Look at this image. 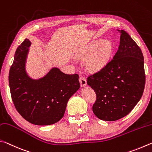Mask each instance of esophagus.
<instances>
[{
    "label": "esophagus",
    "mask_w": 152,
    "mask_h": 152,
    "mask_svg": "<svg viewBox=\"0 0 152 152\" xmlns=\"http://www.w3.org/2000/svg\"><path fill=\"white\" fill-rule=\"evenodd\" d=\"M79 81H80V84L81 87H84L87 85V80L85 77L81 76L80 77H79Z\"/></svg>",
    "instance_id": "34e87169"
}]
</instances>
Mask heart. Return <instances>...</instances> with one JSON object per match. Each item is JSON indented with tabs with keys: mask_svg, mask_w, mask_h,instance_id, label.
<instances>
[{
	"mask_svg": "<svg viewBox=\"0 0 152 152\" xmlns=\"http://www.w3.org/2000/svg\"><path fill=\"white\" fill-rule=\"evenodd\" d=\"M111 50L110 41H95L90 45L87 55H91L87 61V65L94 69H101L105 65Z\"/></svg>",
	"mask_w": 152,
	"mask_h": 152,
	"instance_id": "b5f03b06",
	"label": "heart"
}]
</instances>
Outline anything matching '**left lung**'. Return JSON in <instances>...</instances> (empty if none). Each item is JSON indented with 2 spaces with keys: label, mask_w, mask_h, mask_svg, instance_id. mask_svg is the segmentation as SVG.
Masks as SVG:
<instances>
[{
  "label": "left lung",
  "mask_w": 152,
  "mask_h": 152,
  "mask_svg": "<svg viewBox=\"0 0 152 152\" xmlns=\"http://www.w3.org/2000/svg\"><path fill=\"white\" fill-rule=\"evenodd\" d=\"M118 51L99 71L87 77L96 94L93 111L102 120L113 121L129 113L142 97L145 83L142 50L124 30Z\"/></svg>",
  "instance_id": "left-lung-1"
}]
</instances>
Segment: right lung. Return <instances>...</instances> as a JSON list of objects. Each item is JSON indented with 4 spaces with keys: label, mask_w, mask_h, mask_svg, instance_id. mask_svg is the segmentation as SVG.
<instances>
[{
    "label": "right lung",
    "mask_w": 152,
    "mask_h": 152,
    "mask_svg": "<svg viewBox=\"0 0 152 152\" xmlns=\"http://www.w3.org/2000/svg\"><path fill=\"white\" fill-rule=\"evenodd\" d=\"M30 45L26 39L15 52L9 75L12 100L16 110L29 123L51 125L63 118L69 98L80 87L79 75H67L53 68L43 78L31 79L25 71Z\"/></svg>",
    "instance_id": "1"
}]
</instances>
